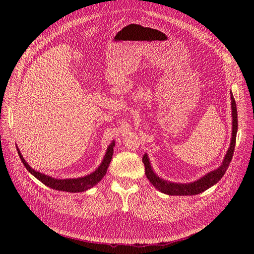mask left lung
I'll return each mask as SVG.
<instances>
[{
  "label": "left lung",
  "mask_w": 254,
  "mask_h": 254,
  "mask_svg": "<svg viewBox=\"0 0 254 254\" xmlns=\"http://www.w3.org/2000/svg\"><path fill=\"white\" fill-rule=\"evenodd\" d=\"M231 107H232V139L231 144H230V147L227 151V155L224 159V162L217 168L209 174L203 176L201 179H199L195 182L187 183V184H181V183H173L168 182L166 180L160 179L159 177L152 172L151 166L149 163V160L147 158V155L143 156V163L145 165V175L147 177L149 182L152 184L153 187L158 189L159 190L162 191L164 194L167 195H173V196H187V195H197L200 194L205 190L211 188L214 184H216L222 176L225 175L227 172L230 162H231L233 152L235 148V142H236V132H237V110H236V104L235 99L233 97V94L231 92Z\"/></svg>",
  "instance_id": "8db88e82"
}]
</instances>
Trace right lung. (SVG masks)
I'll return each mask as SVG.
<instances>
[{
	"mask_svg": "<svg viewBox=\"0 0 254 254\" xmlns=\"http://www.w3.org/2000/svg\"><path fill=\"white\" fill-rule=\"evenodd\" d=\"M113 146H114V142H112L109 145L101 166H99L94 173H92L86 177H81V178H76V179H55V178H52V177L48 175L41 174L40 172H36L26 163V161L21 155L20 150L19 149L17 150L21 161L23 162V164H24V166L27 168V171L30 174H33L38 180L41 181L43 184H45V186L53 190L68 191V193H78V191H84L89 190L90 188L95 186L97 182L102 180L103 177L106 175L107 170H108V166L111 162L112 155H113Z\"/></svg>",
	"mask_w": 254,
	"mask_h": 254,
	"instance_id": "add662e5",
	"label": "right lung"
}]
</instances>
